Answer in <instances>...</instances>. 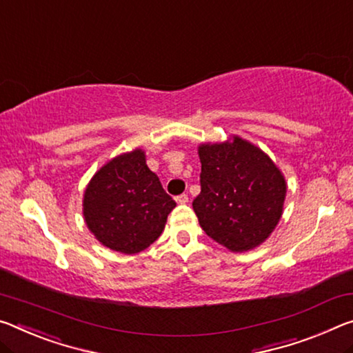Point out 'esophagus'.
<instances>
[{"label": "esophagus", "instance_id": "obj_1", "mask_svg": "<svg viewBox=\"0 0 353 353\" xmlns=\"http://www.w3.org/2000/svg\"><path fill=\"white\" fill-rule=\"evenodd\" d=\"M176 203L177 204H187L188 203V194H179V196H176Z\"/></svg>", "mask_w": 353, "mask_h": 353}]
</instances>
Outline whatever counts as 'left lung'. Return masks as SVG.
<instances>
[{"label": "left lung", "mask_w": 353, "mask_h": 353, "mask_svg": "<svg viewBox=\"0 0 353 353\" xmlns=\"http://www.w3.org/2000/svg\"><path fill=\"white\" fill-rule=\"evenodd\" d=\"M201 193L193 210L210 239L247 251L270 236L283 214L286 181L259 148L234 137L199 146Z\"/></svg>", "instance_id": "8db88e82"}]
</instances>
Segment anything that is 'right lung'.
I'll list each match as a JSON object with an SVG mask.
<instances>
[{"instance_id":"obj_1","label":"right lung","mask_w":353,"mask_h":353,"mask_svg":"<svg viewBox=\"0 0 353 353\" xmlns=\"http://www.w3.org/2000/svg\"><path fill=\"white\" fill-rule=\"evenodd\" d=\"M176 207L146 165L141 149L122 154L100 168L83 201L85 221L105 247L135 254L154 243Z\"/></svg>"}]
</instances>
